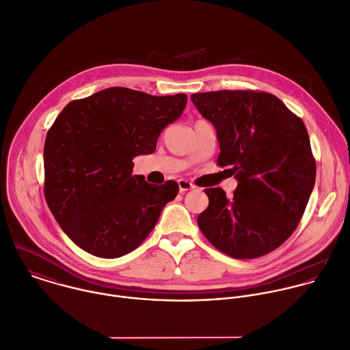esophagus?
Wrapping results in <instances>:
<instances>
[{"label":"esophagus","instance_id":"esophagus-1","mask_svg":"<svg viewBox=\"0 0 350 350\" xmlns=\"http://www.w3.org/2000/svg\"><path fill=\"white\" fill-rule=\"evenodd\" d=\"M177 183H178V188H180V192H185V191H189V189H195V185H193L192 183H189L188 180L180 178Z\"/></svg>","mask_w":350,"mask_h":350}]
</instances>
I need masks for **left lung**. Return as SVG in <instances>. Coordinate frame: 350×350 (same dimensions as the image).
<instances>
[{"label":"left lung","mask_w":350,"mask_h":350,"mask_svg":"<svg viewBox=\"0 0 350 350\" xmlns=\"http://www.w3.org/2000/svg\"><path fill=\"white\" fill-rule=\"evenodd\" d=\"M191 99L215 126L218 165L237 180L230 199L222 188L204 189L210 203L198 217L199 229L234 259L274 251L297 228L315 185L304 122L269 92L222 90Z\"/></svg>","instance_id":"1"}]
</instances>
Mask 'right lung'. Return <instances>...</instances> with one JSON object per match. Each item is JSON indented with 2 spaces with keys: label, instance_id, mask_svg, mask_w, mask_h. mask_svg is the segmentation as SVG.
I'll return each mask as SVG.
<instances>
[{
  "label": "right lung",
  "instance_id": "obj_1",
  "mask_svg": "<svg viewBox=\"0 0 350 350\" xmlns=\"http://www.w3.org/2000/svg\"><path fill=\"white\" fill-rule=\"evenodd\" d=\"M185 105V94L154 96L111 87L69 102L58 114L43 148L44 198L77 247L114 259L151 233L178 184H148L132 174V159L155 151L162 129Z\"/></svg>",
  "mask_w": 350,
  "mask_h": 350
}]
</instances>
